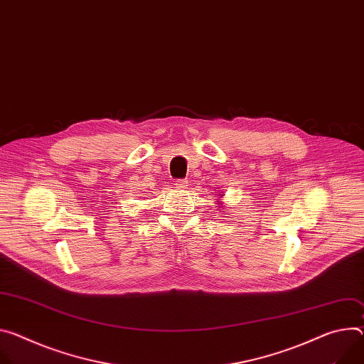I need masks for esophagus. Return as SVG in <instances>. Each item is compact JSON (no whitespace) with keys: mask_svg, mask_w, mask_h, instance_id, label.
<instances>
[{"mask_svg":"<svg viewBox=\"0 0 364 364\" xmlns=\"http://www.w3.org/2000/svg\"><path fill=\"white\" fill-rule=\"evenodd\" d=\"M188 186V181L187 180H177L176 181V187L178 188V190H183V188H186Z\"/></svg>","mask_w":364,"mask_h":364,"instance_id":"1","label":"esophagus"}]
</instances>
